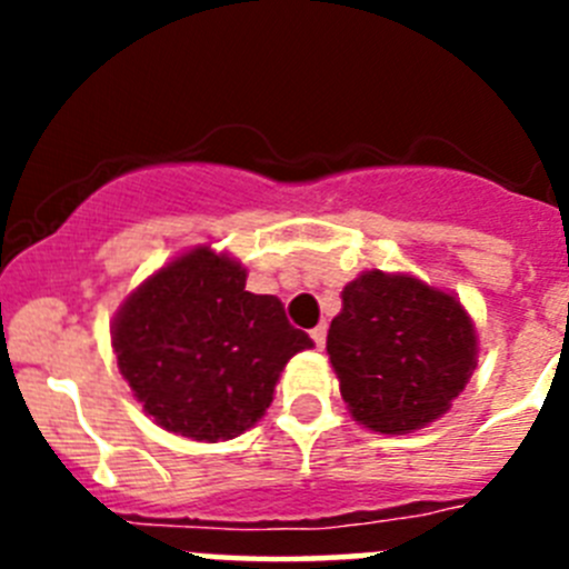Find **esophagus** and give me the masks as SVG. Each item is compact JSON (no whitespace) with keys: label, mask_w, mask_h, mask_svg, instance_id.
Listing matches in <instances>:
<instances>
[{"label":"esophagus","mask_w":569,"mask_h":569,"mask_svg":"<svg viewBox=\"0 0 569 569\" xmlns=\"http://www.w3.org/2000/svg\"><path fill=\"white\" fill-rule=\"evenodd\" d=\"M310 339L316 341V347H325V341H328V325H325V321H321V325H316L313 330H310Z\"/></svg>","instance_id":"esophagus-1"}]
</instances>
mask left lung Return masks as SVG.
I'll use <instances>...</instances> for the list:
<instances>
[{"label":"left lung","mask_w":569,"mask_h":569,"mask_svg":"<svg viewBox=\"0 0 569 569\" xmlns=\"http://www.w3.org/2000/svg\"><path fill=\"white\" fill-rule=\"evenodd\" d=\"M328 356L353 421L405 436L450 410L476 370L479 333L453 293L365 270L341 290Z\"/></svg>","instance_id":"left-lung-1"}]
</instances>
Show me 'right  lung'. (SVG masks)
I'll return each instance as SVG.
<instances>
[{
    "mask_svg": "<svg viewBox=\"0 0 569 569\" xmlns=\"http://www.w3.org/2000/svg\"><path fill=\"white\" fill-rule=\"evenodd\" d=\"M210 244L176 256L130 290L110 325L119 373L168 433L228 441L264 416L281 370L313 347L276 296Z\"/></svg>",
    "mask_w": 569,
    "mask_h": 569,
    "instance_id": "obj_1",
    "label": "right lung"
}]
</instances>
